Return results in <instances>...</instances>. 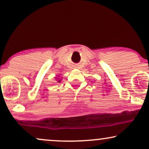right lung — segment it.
I'll return each instance as SVG.
<instances>
[{
    "label": "right lung",
    "mask_w": 149,
    "mask_h": 149,
    "mask_svg": "<svg viewBox=\"0 0 149 149\" xmlns=\"http://www.w3.org/2000/svg\"><path fill=\"white\" fill-rule=\"evenodd\" d=\"M56 81H57V82H58V83H60L61 81H62V79H60V77H56Z\"/></svg>",
    "instance_id": "1"
}]
</instances>
